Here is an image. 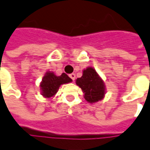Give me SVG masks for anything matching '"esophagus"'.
<instances>
[{"instance_id":"34e87169","label":"esophagus","mask_w":150,"mask_h":150,"mask_svg":"<svg viewBox=\"0 0 150 150\" xmlns=\"http://www.w3.org/2000/svg\"><path fill=\"white\" fill-rule=\"evenodd\" d=\"M69 77H70V78H71L73 81H74L75 78H76V75H75L74 73H71V74H69Z\"/></svg>"}]
</instances>
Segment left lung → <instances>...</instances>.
<instances>
[{"label":"left lung","mask_w":150,"mask_h":150,"mask_svg":"<svg viewBox=\"0 0 150 150\" xmlns=\"http://www.w3.org/2000/svg\"><path fill=\"white\" fill-rule=\"evenodd\" d=\"M76 84L81 87L85 100L89 103L101 101L105 96V83L96 70L91 67L83 70L82 76L76 80Z\"/></svg>","instance_id":"left-lung-1"}]
</instances>
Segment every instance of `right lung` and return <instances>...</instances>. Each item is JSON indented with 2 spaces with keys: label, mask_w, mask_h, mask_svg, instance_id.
<instances>
[{
  "label": "right lung",
  "mask_w": 150,
  "mask_h": 150,
  "mask_svg": "<svg viewBox=\"0 0 150 150\" xmlns=\"http://www.w3.org/2000/svg\"><path fill=\"white\" fill-rule=\"evenodd\" d=\"M71 82L72 79L66 73L56 76L53 72H47L40 83L41 93L45 98H50L57 93L61 85Z\"/></svg>",
  "instance_id": "1"
}]
</instances>
